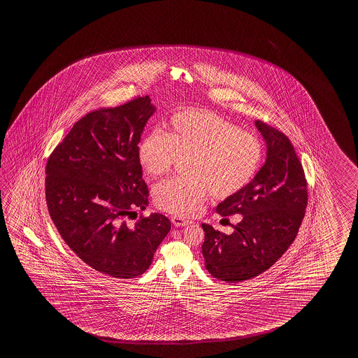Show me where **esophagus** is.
Segmentation results:
<instances>
[{
  "instance_id": "esophagus-1",
  "label": "esophagus",
  "mask_w": 358,
  "mask_h": 358,
  "mask_svg": "<svg viewBox=\"0 0 358 358\" xmlns=\"http://www.w3.org/2000/svg\"><path fill=\"white\" fill-rule=\"evenodd\" d=\"M172 223L177 228H181V227H186V225H189L191 222L189 220H186V219H183V217H180V216H173L172 217Z\"/></svg>"
}]
</instances>
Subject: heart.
Instances as JSON below:
<instances>
[{
	"mask_svg": "<svg viewBox=\"0 0 358 358\" xmlns=\"http://www.w3.org/2000/svg\"><path fill=\"white\" fill-rule=\"evenodd\" d=\"M164 129L139 143L141 166L158 178L169 175L178 159H186L183 171L189 177L171 178L155 187L159 209L180 217L197 215L209 192L215 197L234 195L256 175L262 155L259 141L214 113L180 111Z\"/></svg>",
	"mask_w": 358,
	"mask_h": 358,
	"instance_id": "b5f03b06",
	"label": "heart"
}]
</instances>
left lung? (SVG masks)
<instances>
[{"mask_svg": "<svg viewBox=\"0 0 358 358\" xmlns=\"http://www.w3.org/2000/svg\"><path fill=\"white\" fill-rule=\"evenodd\" d=\"M267 157L245 187L216 206L223 216L242 215L231 234L203 224V256L211 276L225 282L250 280L268 270L295 241L308 205L303 166L289 138L257 120Z\"/></svg>", "mask_w": 358, "mask_h": 358, "instance_id": "obj_1", "label": "left lung"}]
</instances>
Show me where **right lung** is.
<instances>
[{
    "mask_svg": "<svg viewBox=\"0 0 358 358\" xmlns=\"http://www.w3.org/2000/svg\"><path fill=\"white\" fill-rule=\"evenodd\" d=\"M155 111L147 96L88 113L48 159L45 197L55 228L85 264L116 278L148 270L171 230L158 213L125 220L148 206L138 144Z\"/></svg>",
    "mask_w": 358,
    "mask_h": 358,
    "instance_id": "add662e5",
    "label": "right lung"
}]
</instances>
